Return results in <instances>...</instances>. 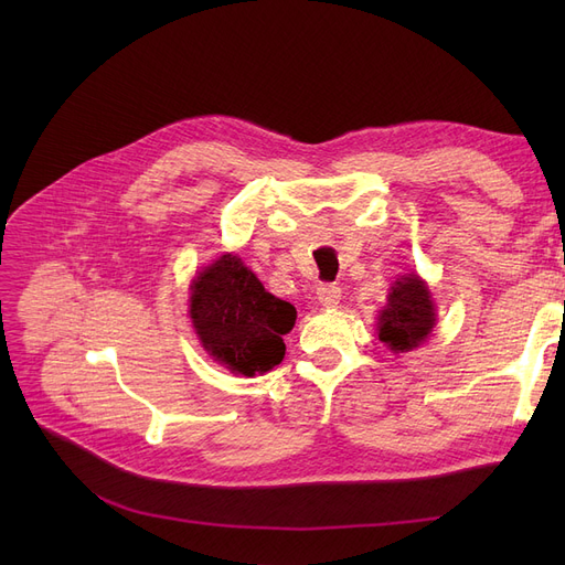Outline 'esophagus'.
Returning a JSON list of instances; mask_svg holds the SVG:
<instances>
[{"instance_id":"obj_1","label":"esophagus","mask_w":565,"mask_h":565,"mask_svg":"<svg viewBox=\"0 0 565 565\" xmlns=\"http://www.w3.org/2000/svg\"><path fill=\"white\" fill-rule=\"evenodd\" d=\"M316 295H318V302L322 307H337L341 300V288L337 284H320Z\"/></svg>"}]
</instances>
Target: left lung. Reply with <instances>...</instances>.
I'll return each mask as SVG.
<instances>
[{
	"label": "left lung",
	"mask_w": 565,
	"mask_h": 565,
	"mask_svg": "<svg viewBox=\"0 0 565 565\" xmlns=\"http://www.w3.org/2000/svg\"><path fill=\"white\" fill-rule=\"evenodd\" d=\"M435 305L419 275H403L387 295V307L377 316V339L392 352L419 348L435 328Z\"/></svg>",
	"instance_id": "obj_1"
}]
</instances>
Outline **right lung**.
<instances>
[{
  "mask_svg": "<svg viewBox=\"0 0 565 565\" xmlns=\"http://www.w3.org/2000/svg\"><path fill=\"white\" fill-rule=\"evenodd\" d=\"M190 290L194 332L215 362L252 377L284 360V334L292 330L298 311L267 292L241 258L220 256L194 277Z\"/></svg>",
  "mask_w": 565,
  "mask_h": 565,
  "instance_id": "obj_1",
  "label": "right lung"
}]
</instances>
